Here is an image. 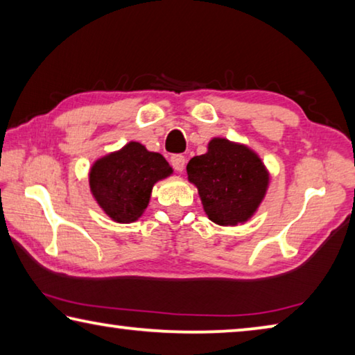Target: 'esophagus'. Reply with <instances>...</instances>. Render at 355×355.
Segmentation results:
<instances>
[{
    "label": "esophagus",
    "instance_id": "1",
    "mask_svg": "<svg viewBox=\"0 0 355 355\" xmlns=\"http://www.w3.org/2000/svg\"><path fill=\"white\" fill-rule=\"evenodd\" d=\"M171 163L173 166V169H177L178 172H183L186 166V158L183 155H173L171 158Z\"/></svg>",
    "mask_w": 355,
    "mask_h": 355
}]
</instances>
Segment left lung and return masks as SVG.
<instances>
[{
  "label": "left lung",
  "instance_id": "obj_1",
  "mask_svg": "<svg viewBox=\"0 0 355 355\" xmlns=\"http://www.w3.org/2000/svg\"><path fill=\"white\" fill-rule=\"evenodd\" d=\"M209 220L224 227L245 224L266 196L269 171L257 152L241 142L213 137L207 153L186 166Z\"/></svg>",
  "mask_w": 355,
  "mask_h": 355
}]
</instances>
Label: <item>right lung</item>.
Returning <instances> with one entry per match:
<instances>
[{
  "label": "right lung",
  "mask_w": 355,
  "mask_h": 355,
  "mask_svg": "<svg viewBox=\"0 0 355 355\" xmlns=\"http://www.w3.org/2000/svg\"><path fill=\"white\" fill-rule=\"evenodd\" d=\"M172 173L163 155L131 141L95 161L89 171V188L107 218L131 224L146 211L155 183Z\"/></svg>",
  "instance_id": "1"
}]
</instances>
